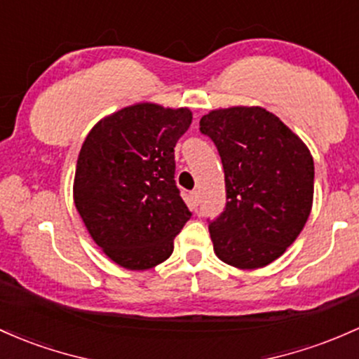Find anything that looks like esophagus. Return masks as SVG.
I'll list each match as a JSON object with an SVG mask.
<instances>
[{"label":"esophagus","mask_w":359,"mask_h":359,"mask_svg":"<svg viewBox=\"0 0 359 359\" xmlns=\"http://www.w3.org/2000/svg\"><path fill=\"white\" fill-rule=\"evenodd\" d=\"M199 191H192L191 196H189V206H191V210H198L199 206Z\"/></svg>","instance_id":"esophagus-1"}]
</instances>
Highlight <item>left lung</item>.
I'll use <instances>...</instances> for the list:
<instances>
[{
	"mask_svg": "<svg viewBox=\"0 0 359 359\" xmlns=\"http://www.w3.org/2000/svg\"><path fill=\"white\" fill-rule=\"evenodd\" d=\"M199 131L222 158L226 206L210 222L215 254L238 269H257L288 249L309 219L313 158L305 143L261 107L219 109Z\"/></svg>",
	"mask_w": 359,
	"mask_h": 359,
	"instance_id": "obj_1",
	"label": "left lung"
}]
</instances>
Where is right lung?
Here are the masks:
<instances>
[{"label": "right lung", "mask_w": 359, "mask_h": 359, "mask_svg": "<svg viewBox=\"0 0 359 359\" xmlns=\"http://www.w3.org/2000/svg\"><path fill=\"white\" fill-rule=\"evenodd\" d=\"M191 122L189 109L136 104L98 122L81 147L74 204L97 245L126 269L167 261L192 216L173 153Z\"/></svg>", "instance_id": "add662e5"}]
</instances>
